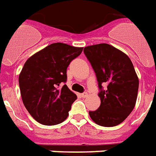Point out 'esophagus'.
Instances as JSON below:
<instances>
[{
  "mask_svg": "<svg viewBox=\"0 0 156 156\" xmlns=\"http://www.w3.org/2000/svg\"><path fill=\"white\" fill-rule=\"evenodd\" d=\"M87 96H88V94H87V92H83V93L80 94V97H81V98H87Z\"/></svg>",
  "mask_w": 156,
  "mask_h": 156,
  "instance_id": "esophagus-1",
  "label": "esophagus"
}]
</instances>
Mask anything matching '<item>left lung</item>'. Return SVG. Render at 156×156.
I'll return each mask as SVG.
<instances>
[{
	"label": "left lung",
	"mask_w": 156,
	"mask_h": 156,
	"mask_svg": "<svg viewBox=\"0 0 156 156\" xmlns=\"http://www.w3.org/2000/svg\"><path fill=\"white\" fill-rule=\"evenodd\" d=\"M84 54L96 73L101 105L90 111V119L98 125L113 127L121 123L135 106L139 78L128 55L108 44L87 46ZM106 83L107 89L101 85Z\"/></svg>",
	"instance_id": "1"
}]
</instances>
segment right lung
I'll list each match as a JSON object with an SVG mask.
<instances>
[{"label": "right lung", "mask_w": 156, "mask_h": 156, "mask_svg": "<svg viewBox=\"0 0 156 156\" xmlns=\"http://www.w3.org/2000/svg\"><path fill=\"white\" fill-rule=\"evenodd\" d=\"M83 48L55 43L27 59L19 75L23 102L31 116L44 125L64 122L76 95L66 84L69 63Z\"/></svg>", "instance_id": "right-lung-1"}]
</instances>
